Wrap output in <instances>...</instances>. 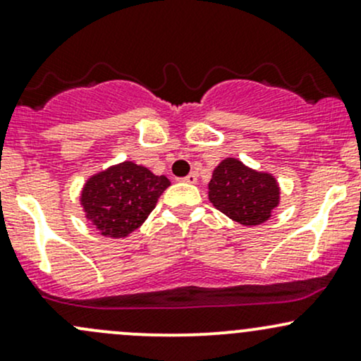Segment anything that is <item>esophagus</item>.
I'll return each instance as SVG.
<instances>
[{"label": "esophagus", "mask_w": 361, "mask_h": 361, "mask_svg": "<svg viewBox=\"0 0 361 361\" xmlns=\"http://www.w3.org/2000/svg\"><path fill=\"white\" fill-rule=\"evenodd\" d=\"M182 182H188V184H196L197 182V176L195 172H191L189 176H185L184 179H182Z\"/></svg>", "instance_id": "34e87169"}]
</instances>
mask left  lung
<instances>
[{"instance_id": "obj_1", "label": "left lung", "mask_w": 361, "mask_h": 361, "mask_svg": "<svg viewBox=\"0 0 361 361\" xmlns=\"http://www.w3.org/2000/svg\"><path fill=\"white\" fill-rule=\"evenodd\" d=\"M208 200L241 226H262L281 203V185L274 173L251 169L238 158H226L213 169Z\"/></svg>"}]
</instances>
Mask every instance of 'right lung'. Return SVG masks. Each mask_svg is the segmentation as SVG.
<instances>
[{"label": "right lung", "mask_w": 361, "mask_h": 361, "mask_svg": "<svg viewBox=\"0 0 361 361\" xmlns=\"http://www.w3.org/2000/svg\"><path fill=\"white\" fill-rule=\"evenodd\" d=\"M169 185L165 176L126 160L89 176L79 201L103 238L123 239L145 224Z\"/></svg>", "instance_id": "1"}]
</instances>
